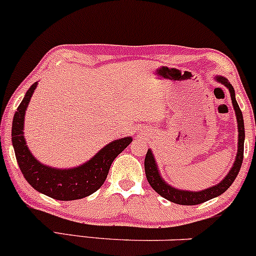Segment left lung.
I'll use <instances>...</instances> for the list:
<instances>
[{
    "label": "left lung",
    "instance_id": "8db88e82",
    "mask_svg": "<svg viewBox=\"0 0 256 256\" xmlns=\"http://www.w3.org/2000/svg\"><path fill=\"white\" fill-rule=\"evenodd\" d=\"M216 80L220 81L224 86L228 88L230 94H231V100L233 108H234L236 115H237V122H238V150H237V158H236L234 164H233L232 169L227 174V176L218 184L214 187L206 188V190H200V192H190V190H176V188L169 186L166 182L164 181L159 175V171L156 169V160H154L152 150H148L147 154H146L144 159V171H146V178H147L148 182L156 190L158 194L164 196L168 200L172 202V203L181 204V206H196V204H202L204 202L209 200V199L215 198V196L222 194L224 190H228L237 178L238 172L240 170V165L243 162V154H244V122H243V114L240 112V106H238L237 100H236L234 96V90L231 84L228 82L227 78L222 76H218Z\"/></svg>",
    "mask_w": 256,
    "mask_h": 256
}]
</instances>
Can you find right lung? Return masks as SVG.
<instances>
[{"label":"right lung","mask_w":256,"mask_h":256,"mask_svg":"<svg viewBox=\"0 0 256 256\" xmlns=\"http://www.w3.org/2000/svg\"><path fill=\"white\" fill-rule=\"evenodd\" d=\"M36 85L30 86L16 108L12 124V143L16 162L25 180L38 192L58 200H75L92 194L104 184L113 160L130 144L132 138L113 141L102 148L91 160L74 169L60 170L36 160L26 147L23 136L24 115Z\"/></svg>","instance_id":"1"}]
</instances>
